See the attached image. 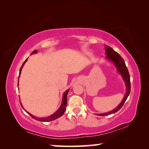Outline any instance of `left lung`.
I'll return each mask as SVG.
<instances>
[{"instance_id":"8db88e82","label":"left lung","mask_w":149,"mask_h":149,"mask_svg":"<svg viewBox=\"0 0 149 149\" xmlns=\"http://www.w3.org/2000/svg\"><path fill=\"white\" fill-rule=\"evenodd\" d=\"M106 54H107V57L112 62H114V64L117 68L118 72H119L120 73V74L122 75L123 79H124L125 82L126 87H127V93H126V95L124 97V98H123L122 102L118 106V107L116 108H115L114 110L110 111L109 112L105 113V114H98L99 116H107L109 114H114V113L118 112V111L120 109H121V108L123 107V104L125 103V100H127L128 96L130 95V91H131L130 76L129 72H128V70L125 65L124 60H123L122 56H121L118 52L114 51V50L109 46H107V48H106Z\"/></svg>"}]
</instances>
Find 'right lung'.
I'll return each mask as SVG.
<instances>
[{"label": "right lung", "instance_id": "add662e5", "mask_svg": "<svg viewBox=\"0 0 149 149\" xmlns=\"http://www.w3.org/2000/svg\"><path fill=\"white\" fill-rule=\"evenodd\" d=\"M35 52H37V50H34V51L32 52V54L33 53H35ZM27 58L26 60H25L24 62L23 63V64H22V65L21 68H20V70H19V75H20V73H21V70H22V67H23V65H24L25 62L27 61ZM18 79H19V78H18ZM68 93V90L67 91H65L64 93V95H63L62 102V104H61V106H60V107L59 109L57 110L56 112H55L54 114H52V116H50L47 117V118H36V117H35V116H32L31 114H30L29 113H28V114L30 116H31L33 118H34L35 120H36L37 121H39V122H49V121H52V120H54L57 119L58 118L62 116L64 114V113L65 110V108H66V105H67V97H67ZM21 106H22V104H21Z\"/></svg>", "mask_w": 149, "mask_h": 149}]
</instances>
